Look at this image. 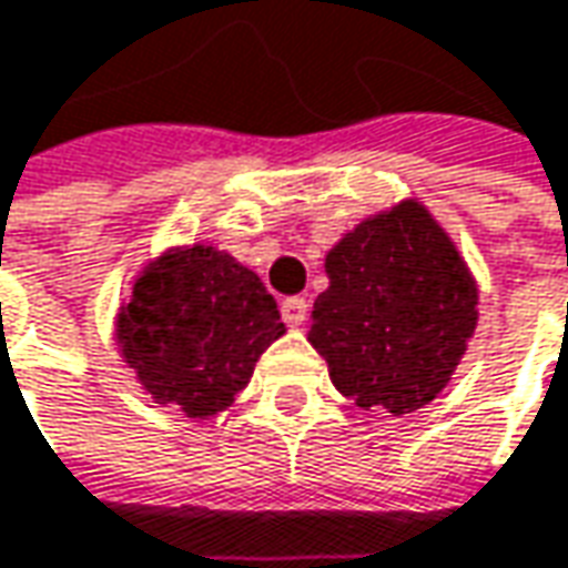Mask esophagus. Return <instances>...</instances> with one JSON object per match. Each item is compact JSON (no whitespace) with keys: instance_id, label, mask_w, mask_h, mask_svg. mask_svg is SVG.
<instances>
[{"instance_id":"obj_1","label":"esophagus","mask_w":568,"mask_h":568,"mask_svg":"<svg viewBox=\"0 0 568 568\" xmlns=\"http://www.w3.org/2000/svg\"><path fill=\"white\" fill-rule=\"evenodd\" d=\"M283 321L288 324V327H302V324L308 321V302H305V298H298V295L285 298V302H283Z\"/></svg>"}]
</instances>
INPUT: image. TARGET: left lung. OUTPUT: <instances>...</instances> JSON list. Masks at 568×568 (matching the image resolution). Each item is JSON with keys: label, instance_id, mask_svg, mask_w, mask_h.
<instances>
[{"label": "left lung", "instance_id": "obj_1", "mask_svg": "<svg viewBox=\"0 0 568 568\" xmlns=\"http://www.w3.org/2000/svg\"><path fill=\"white\" fill-rule=\"evenodd\" d=\"M324 266L308 339L336 390L394 416L435 400L477 327V283L429 210L404 200L365 219Z\"/></svg>", "mask_w": 568, "mask_h": 568}]
</instances>
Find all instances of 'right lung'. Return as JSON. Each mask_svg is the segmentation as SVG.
I'll use <instances>...</instances> for the list:
<instances>
[{"mask_svg": "<svg viewBox=\"0 0 568 568\" xmlns=\"http://www.w3.org/2000/svg\"><path fill=\"white\" fill-rule=\"evenodd\" d=\"M285 324L257 273L210 244L168 251L116 314V343L155 404L190 419L225 409Z\"/></svg>", "mask_w": 568, "mask_h": 568, "instance_id": "add662e5", "label": "right lung"}]
</instances>
